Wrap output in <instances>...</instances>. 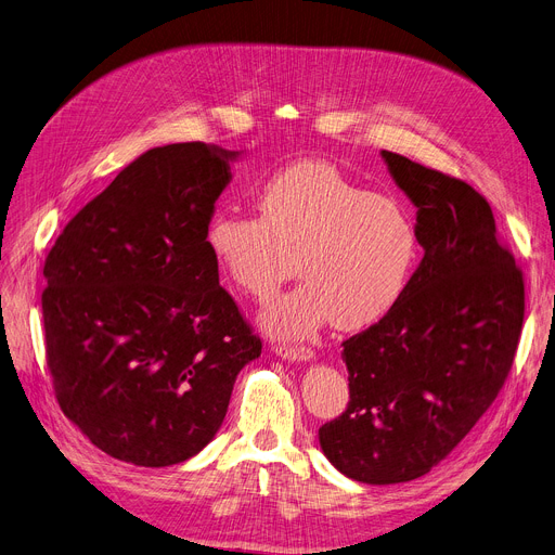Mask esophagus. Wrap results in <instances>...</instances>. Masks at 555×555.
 I'll return each instance as SVG.
<instances>
[{"label": "esophagus", "instance_id": "1", "mask_svg": "<svg viewBox=\"0 0 555 555\" xmlns=\"http://www.w3.org/2000/svg\"><path fill=\"white\" fill-rule=\"evenodd\" d=\"M274 351H276V356H281L283 360H289V362H308L314 358L312 348H308V346H276Z\"/></svg>", "mask_w": 555, "mask_h": 555}]
</instances>
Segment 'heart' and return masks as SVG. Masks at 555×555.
<instances>
[{
    "label": "heart",
    "instance_id": "1",
    "mask_svg": "<svg viewBox=\"0 0 555 555\" xmlns=\"http://www.w3.org/2000/svg\"><path fill=\"white\" fill-rule=\"evenodd\" d=\"M256 216L220 211L207 247L227 281L249 299H270L281 283L304 279L262 312V328L306 339L333 322L362 331L387 317L410 283L418 238L391 197L369 193L324 162L287 166L260 186Z\"/></svg>",
    "mask_w": 555,
    "mask_h": 555
}]
</instances>
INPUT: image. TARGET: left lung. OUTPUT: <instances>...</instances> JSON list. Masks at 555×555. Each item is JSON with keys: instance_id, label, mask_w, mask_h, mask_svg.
<instances>
[{"instance_id": "left-lung-1", "label": "left lung", "mask_w": 555, "mask_h": 555, "mask_svg": "<svg viewBox=\"0 0 555 555\" xmlns=\"http://www.w3.org/2000/svg\"><path fill=\"white\" fill-rule=\"evenodd\" d=\"M414 202L425 249L396 308L346 339V412L319 427L335 468L362 483L427 475L498 398L524 322V279L470 184L383 151Z\"/></svg>"}]
</instances>
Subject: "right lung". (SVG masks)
Listing matches in <instances>:
<instances>
[{"mask_svg": "<svg viewBox=\"0 0 555 555\" xmlns=\"http://www.w3.org/2000/svg\"><path fill=\"white\" fill-rule=\"evenodd\" d=\"M236 157L202 141L143 153L69 220L44 260L57 404L119 461L164 468L207 448L236 375L260 356L207 247Z\"/></svg>", "mask_w": 555, "mask_h": 555, "instance_id": "right-lung-1", "label": "right lung"}]
</instances>
